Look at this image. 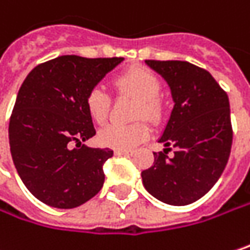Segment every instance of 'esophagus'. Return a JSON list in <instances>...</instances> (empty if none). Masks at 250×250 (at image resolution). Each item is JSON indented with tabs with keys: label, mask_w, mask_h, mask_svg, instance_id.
<instances>
[{
	"label": "esophagus",
	"mask_w": 250,
	"mask_h": 250,
	"mask_svg": "<svg viewBox=\"0 0 250 250\" xmlns=\"http://www.w3.org/2000/svg\"><path fill=\"white\" fill-rule=\"evenodd\" d=\"M134 151L133 150H120V148H116L114 150V154L116 156H131Z\"/></svg>",
	"instance_id": "esophagus-1"
}]
</instances>
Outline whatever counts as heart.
Here are the masks:
<instances>
[{"instance_id":"heart-1","label":"heart","mask_w":250,"mask_h":250,"mask_svg":"<svg viewBox=\"0 0 250 250\" xmlns=\"http://www.w3.org/2000/svg\"><path fill=\"white\" fill-rule=\"evenodd\" d=\"M113 88L117 96L134 99L133 119H146L159 123L165 113V104L159 97L160 81L143 67H131L113 79ZM111 108L110 96L99 87L93 88L85 97V110L96 125H104ZM150 128L145 122L131 125H110L99 133V142L105 147L130 150L145 142Z\"/></svg>"}]
</instances>
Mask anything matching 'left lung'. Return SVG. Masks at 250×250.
Here are the masks:
<instances>
[{
  "mask_svg": "<svg viewBox=\"0 0 250 250\" xmlns=\"http://www.w3.org/2000/svg\"><path fill=\"white\" fill-rule=\"evenodd\" d=\"M146 64L167 81L174 107L159 140L166 148L153 153L143 185L160 202L186 206L209 192L226 167L233 139L229 99L209 71L188 61Z\"/></svg>",
  "mask_w": 250,
  "mask_h": 250,
  "instance_id": "obj_1",
  "label": "left lung"
}]
</instances>
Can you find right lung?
<instances>
[{
    "label": "right lung",
    "instance_id": "1",
    "mask_svg": "<svg viewBox=\"0 0 250 250\" xmlns=\"http://www.w3.org/2000/svg\"><path fill=\"white\" fill-rule=\"evenodd\" d=\"M122 57L61 56L38 64L20 87L8 136L22 183L53 208L73 209L102 190L110 148L83 145L96 134L85 97Z\"/></svg>",
    "mask_w": 250,
    "mask_h": 250
}]
</instances>
